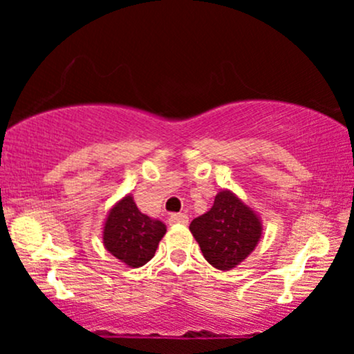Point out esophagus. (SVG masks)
<instances>
[{
    "instance_id": "esophagus-1",
    "label": "esophagus",
    "mask_w": 354,
    "mask_h": 354,
    "mask_svg": "<svg viewBox=\"0 0 354 354\" xmlns=\"http://www.w3.org/2000/svg\"><path fill=\"white\" fill-rule=\"evenodd\" d=\"M169 223H171V225H186V223H188V214L174 213L169 216Z\"/></svg>"
}]
</instances>
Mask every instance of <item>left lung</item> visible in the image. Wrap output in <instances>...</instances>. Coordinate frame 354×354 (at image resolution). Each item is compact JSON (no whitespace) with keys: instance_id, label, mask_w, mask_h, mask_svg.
<instances>
[{"instance_id":"obj_1","label":"left lung","mask_w":354,"mask_h":354,"mask_svg":"<svg viewBox=\"0 0 354 354\" xmlns=\"http://www.w3.org/2000/svg\"><path fill=\"white\" fill-rule=\"evenodd\" d=\"M189 231L206 261L226 271L254 250L261 238V223L233 193L221 191L214 198L213 208L191 221Z\"/></svg>"}]
</instances>
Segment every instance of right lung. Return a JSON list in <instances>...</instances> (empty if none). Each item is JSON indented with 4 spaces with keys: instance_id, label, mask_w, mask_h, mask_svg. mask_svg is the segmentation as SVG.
I'll list each match as a JSON object with an SVG mask.
<instances>
[{
    "instance_id": "add662e5",
    "label": "right lung",
    "mask_w": 354,
    "mask_h": 354,
    "mask_svg": "<svg viewBox=\"0 0 354 354\" xmlns=\"http://www.w3.org/2000/svg\"><path fill=\"white\" fill-rule=\"evenodd\" d=\"M165 233L163 223L141 213L128 194L109 211L103 243L118 259L131 268H140L153 258Z\"/></svg>"
}]
</instances>
